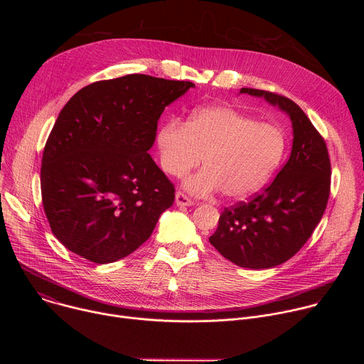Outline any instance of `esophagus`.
<instances>
[{"label": "esophagus", "mask_w": 364, "mask_h": 364, "mask_svg": "<svg viewBox=\"0 0 364 364\" xmlns=\"http://www.w3.org/2000/svg\"><path fill=\"white\" fill-rule=\"evenodd\" d=\"M176 203H177V205H193L194 200L191 197H188L187 194H184L183 191H177Z\"/></svg>", "instance_id": "obj_1"}]
</instances>
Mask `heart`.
Wrapping results in <instances>:
<instances>
[{"mask_svg":"<svg viewBox=\"0 0 364 364\" xmlns=\"http://www.w3.org/2000/svg\"><path fill=\"white\" fill-rule=\"evenodd\" d=\"M159 148L161 167L170 176L187 173L203 159L205 168L184 181L190 191L220 190L226 198H243L261 190L277 171L287 138L277 125L218 105L198 109L186 124H166L159 132Z\"/></svg>","mask_w":364,"mask_h":364,"instance_id":"1","label":"heart"}]
</instances>
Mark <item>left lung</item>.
Here are the masks:
<instances>
[{"mask_svg":"<svg viewBox=\"0 0 364 364\" xmlns=\"http://www.w3.org/2000/svg\"><path fill=\"white\" fill-rule=\"evenodd\" d=\"M240 92L264 96L289 115L292 151L272 183L226 207L209 240L237 267L268 269L291 259L320 223L330 197L331 163L323 135L294 100L261 89Z\"/></svg>","mask_w":364,"mask_h":364,"instance_id":"1","label":"left lung"}]
</instances>
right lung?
Segmentation results:
<instances>
[{"label":"right lung","mask_w":364,"mask_h":364,"mask_svg":"<svg viewBox=\"0 0 364 364\" xmlns=\"http://www.w3.org/2000/svg\"><path fill=\"white\" fill-rule=\"evenodd\" d=\"M193 86L134 73L90 83L69 99L40 173L43 209L63 246L111 264L151 236L176 188L148 149L166 107Z\"/></svg>","instance_id":"add662e5"}]
</instances>
